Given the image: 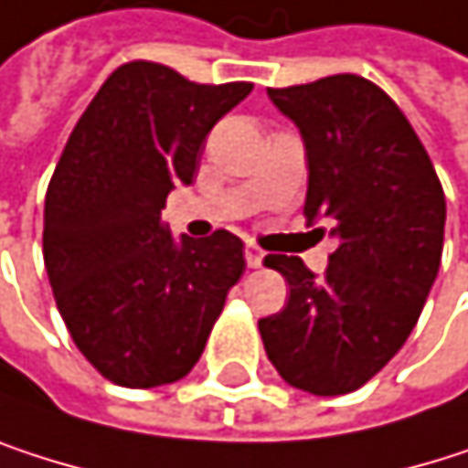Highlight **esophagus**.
Wrapping results in <instances>:
<instances>
[{
	"label": "esophagus",
	"instance_id": "obj_1",
	"mask_svg": "<svg viewBox=\"0 0 468 468\" xmlns=\"http://www.w3.org/2000/svg\"><path fill=\"white\" fill-rule=\"evenodd\" d=\"M245 261H248V267L250 270H259L261 264H264V250H259L256 245H245Z\"/></svg>",
	"mask_w": 468,
	"mask_h": 468
}]
</instances>
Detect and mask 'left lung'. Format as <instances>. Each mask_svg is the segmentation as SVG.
Returning a JSON list of instances; mask_svg holds the SVG:
<instances>
[{
	"mask_svg": "<svg viewBox=\"0 0 468 468\" xmlns=\"http://www.w3.org/2000/svg\"><path fill=\"white\" fill-rule=\"evenodd\" d=\"M308 154V223L338 239L316 278L303 259L270 253L289 283L281 314L259 322L270 362L297 389L346 395L406 344L436 281L444 190L414 127L362 76L267 90Z\"/></svg>",
	"mask_w": 468,
	"mask_h": 468,
	"instance_id": "1",
	"label": "left lung"
}]
</instances>
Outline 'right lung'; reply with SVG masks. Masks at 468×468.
Instances as JSON below:
<instances>
[{"mask_svg": "<svg viewBox=\"0 0 468 468\" xmlns=\"http://www.w3.org/2000/svg\"><path fill=\"white\" fill-rule=\"evenodd\" d=\"M250 90L127 62L98 90L54 168L46 272L73 344L119 387L187 376L245 272L239 237L220 229L174 239L160 209L174 185L193 182L207 133Z\"/></svg>", "mask_w": 468, "mask_h": 468, "instance_id": "add662e5", "label": "right lung"}]
</instances>
